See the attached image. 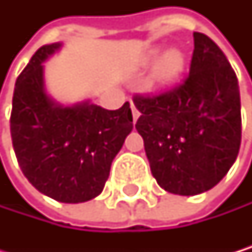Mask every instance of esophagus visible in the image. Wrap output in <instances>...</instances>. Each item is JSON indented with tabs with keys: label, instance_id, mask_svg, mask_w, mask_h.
Returning a JSON list of instances; mask_svg holds the SVG:
<instances>
[{
	"label": "esophagus",
	"instance_id": "34e87169",
	"mask_svg": "<svg viewBox=\"0 0 252 252\" xmlns=\"http://www.w3.org/2000/svg\"><path fill=\"white\" fill-rule=\"evenodd\" d=\"M131 113H133V122H136L140 113H139V110H137V109L134 107V105H133V104H131Z\"/></svg>",
	"mask_w": 252,
	"mask_h": 252
}]
</instances>
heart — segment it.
Returning <instances> with one entry per match:
<instances>
[{"mask_svg":"<svg viewBox=\"0 0 252 252\" xmlns=\"http://www.w3.org/2000/svg\"><path fill=\"white\" fill-rule=\"evenodd\" d=\"M157 56H158V51H151L147 57V62L153 63L157 59ZM183 67H185V56L178 50H171L160 59L156 74L160 81L166 83V81H172L174 78H177L180 72L183 71Z\"/></svg>","mask_w":252,"mask_h":252,"instance_id":"obj_1","label":"heart"}]
</instances>
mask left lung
<instances>
[{"label": "left lung", "instance_id": "1", "mask_svg": "<svg viewBox=\"0 0 252 252\" xmlns=\"http://www.w3.org/2000/svg\"><path fill=\"white\" fill-rule=\"evenodd\" d=\"M189 74L154 95L133 96L140 116L150 168L158 186L177 195H198L225 177L242 139L237 77L220 48L193 33Z\"/></svg>", "mask_w": 252, "mask_h": 252}]
</instances>
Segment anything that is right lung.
Here are the masks:
<instances>
[{"mask_svg": "<svg viewBox=\"0 0 252 252\" xmlns=\"http://www.w3.org/2000/svg\"><path fill=\"white\" fill-rule=\"evenodd\" d=\"M60 43L45 45L19 74L10 115L13 150L32 185L60 202H84L98 196L115 156L133 130L130 102L118 110L96 104L62 107L43 88L42 62Z\"/></svg>", "mask_w": 252, "mask_h": 252, "instance_id": "obj_1", "label": "right lung"}]
</instances>
